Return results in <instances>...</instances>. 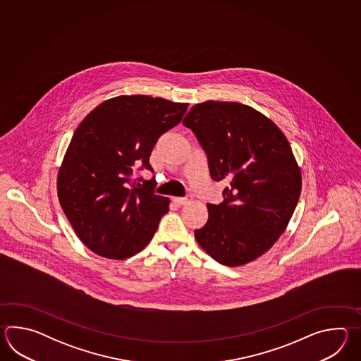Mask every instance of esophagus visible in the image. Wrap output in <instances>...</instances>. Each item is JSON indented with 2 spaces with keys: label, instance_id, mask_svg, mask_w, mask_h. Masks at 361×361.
Instances as JSON below:
<instances>
[{
  "label": "esophagus",
  "instance_id": "obj_1",
  "mask_svg": "<svg viewBox=\"0 0 361 361\" xmlns=\"http://www.w3.org/2000/svg\"><path fill=\"white\" fill-rule=\"evenodd\" d=\"M173 201L179 205V207H182V205H185L187 202H190L191 201V196H185V197H174Z\"/></svg>",
  "mask_w": 361,
  "mask_h": 361
}]
</instances>
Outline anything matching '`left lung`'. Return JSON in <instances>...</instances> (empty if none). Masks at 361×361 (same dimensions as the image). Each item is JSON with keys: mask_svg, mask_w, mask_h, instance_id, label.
Returning a JSON list of instances; mask_svg holds the SVG:
<instances>
[{"mask_svg": "<svg viewBox=\"0 0 361 361\" xmlns=\"http://www.w3.org/2000/svg\"><path fill=\"white\" fill-rule=\"evenodd\" d=\"M205 151L210 177L226 183L223 202L207 204L199 245L215 261L243 266L281 236L300 200V170L283 131L254 108L207 100L183 120Z\"/></svg>", "mask_w": 361, "mask_h": 361, "instance_id": "left-lung-1", "label": "left lung"}]
</instances>
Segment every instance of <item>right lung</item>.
<instances>
[{
  "mask_svg": "<svg viewBox=\"0 0 361 361\" xmlns=\"http://www.w3.org/2000/svg\"><path fill=\"white\" fill-rule=\"evenodd\" d=\"M188 103L149 95H121L94 108L78 125L58 173V197L78 238L92 252L125 259L152 240L169 199L151 180L157 139L180 123Z\"/></svg>",
  "mask_w": 361,
  "mask_h": 361,
  "instance_id": "right-lung-1",
  "label": "right lung"
}]
</instances>
